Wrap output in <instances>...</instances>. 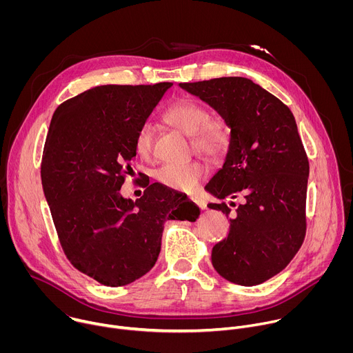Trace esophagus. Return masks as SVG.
<instances>
[{
  "mask_svg": "<svg viewBox=\"0 0 353 353\" xmlns=\"http://www.w3.org/2000/svg\"><path fill=\"white\" fill-rule=\"evenodd\" d=\"M192 203H195L201 210H205L207 208V204L205 203H203V201H199V199H196V198H190Z\"/></svg>",
  "mask_w": 353,
  "mask_h": 353,
  "instance_id": "obj_1",
  "label": "esophagus"
}]
</instances>
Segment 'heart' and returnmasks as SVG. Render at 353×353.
Wrapping results in <instances>:
<instances>
[{
	"instance_id": "obj_1",
	"label": "heart",
	"mask_w": 353,
	"mask_h": 353,
	"mask_svg": "<svg viewBox=\"0 0 353 353\" xmlns=\"http://www.w3.org/2000/svg\"><path fill=\"white\" fill-rule=\"evenodd\" d=\"M166 124L174 127L191 138V148L201 157L210 161L222 158L229 146V137L223 124L210 117L205 108L190 100H179L172 103L162 114ZM135 152L141 159L149 161L154 155V130L149 124L138 128ZM205 168L196 161L187 163H168L162 166L155 177L157 180L176 191H191L204 179Z\"/></svg>"
}]
</instances>
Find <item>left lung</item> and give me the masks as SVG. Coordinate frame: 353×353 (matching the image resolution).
Listing matches in <instances>:
<instances>
[{
    "instance_id": "1",
    "label": "left lung",
    "mask_w": 353,
    "mask_h": 353,
    "mask_svg": "<svg viewBox=\"0 0 353 353\" xmlns=\"http://www.w3.org/2000/svg\"><path fill=\"white\" fill-rule=\"evenodd\" d=\"M180 86L214 108L230 128L225 163L205 188L219 199L244 196L228 237L212 248V265L233 283L260 285L292 261L306 236L309 159L294 117L247 78ZM208 207L226 216L232 211L226 203Z\"/></svg>"
}]
</instances>
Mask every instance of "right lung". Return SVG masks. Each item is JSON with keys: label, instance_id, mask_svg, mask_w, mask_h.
<instances>
[{"label": "right lung", "instance_id": "obj_1", "mask_svg": "<svg viewBox=\"0 0 353 353\" xmlns=\"http://www.w3.org/2000/svg\"><path fill=\"white\" fill-rule=\"evenodd\" d=\"M172 82L103 85L77 94L53 114L41 158V184L68 261L99 283L128 285L152 270L161 253L163 225L185 219L188 201L177 207L159 183L143 195L120 194L131 172L135 135Z\"/></svg>", "mask_w": 353, "mask_h": 353}]
</instances>
